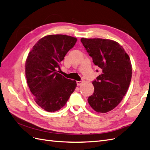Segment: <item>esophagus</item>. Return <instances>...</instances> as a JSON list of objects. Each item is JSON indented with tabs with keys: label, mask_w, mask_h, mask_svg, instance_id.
Masks as SVG:
<instances>
[{
	"label": "esophagus",
	"mask_w": 150,
	"mask_h": 150,
	"mask_svg": "<svg viewBox=\"0 0 150 150\" xmlns=\"http://www.w3.org/2000/svg\"><path fill=\"white\" fill-rule=\"evenodd\" d=\"M76 83H77V85H78V86H79V85H81V84H82L83 83V81H76Z\"/></svg>",
	"instance_id": "obj_1"
}]
</instances>
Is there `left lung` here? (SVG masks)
<instances>
[{"mask_svg": "<svg viewBox=\"0 0 150 150\" xmlns=\"http://www.w3.org/2000/svg\"><path fill=\"white\" fill-rule=\"evenodd\" d=\"M81 41L102 71L92 83L94 91L88 103L95 111L106 113L118 105L128 91L132 76L129 57L115 40L81 38Z\"/></svg>", "mask_w": 150, "mask_h": 150, "instance_id": "left-lung-1", "label": "left lung"}]
</instances>
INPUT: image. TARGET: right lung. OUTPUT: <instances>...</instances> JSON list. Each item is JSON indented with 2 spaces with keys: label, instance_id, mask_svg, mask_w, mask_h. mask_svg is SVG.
<instances>
[{
  "label": "right lung",
  "instance_id": "1",
  "mask_svg": "<svg viewBox=\"0 0 150 150\" xmlns=\"http://www.w3.org/2000/svg\"><path fill=\"white\" fill-rule=\"evenodd\" d=\"M77 38L62 34L47 35L39 39L26 59L28 86L38 106L48 112L64 106L76 88V81L59 73L61 62L74 47Z\"/></svg>",
  "mask_w": 150,
  "mask_h": 150
}]
</instances>
